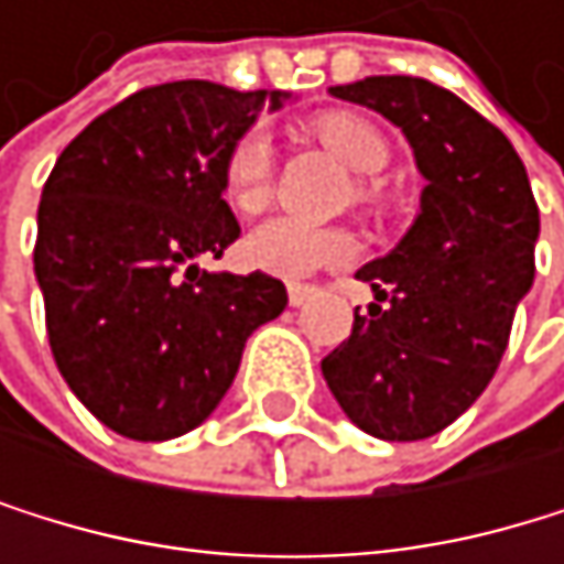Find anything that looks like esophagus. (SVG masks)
I'll use <instances>...</instances> for the list:
<instances>
[{
  "instance_id": "34e87169",
  "label": "esophagus",
  "mask_w": 564,
  "mask_h": 564,
  "mask_svg": "<svg viewBox=\"0 0 564 564\" xmlns=\"http://www.w3.org/2000/svg\"><path fill=\"white\" fill-rule=\"evenodd\" d=\"M314 288H307V284H291L288 288V301H291V307H304L307 301H314Z\"/></svg>"
}]
</instances>
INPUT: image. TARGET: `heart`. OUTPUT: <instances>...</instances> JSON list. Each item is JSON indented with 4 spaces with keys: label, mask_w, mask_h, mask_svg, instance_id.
I'll return each mask as SVG.
<instances>
[{
    "label": "heart",
    "mask_w": 564,
    "mask_h": 564,
    "mask_svg": "<svg viewBox=\"0 0 564 564\" xmlns=\"http://www.w3.org/2000/svg\"><path fill=\"white\" fill-rule=\"evenodd\" d=\"M314 131L358 175H376L389 165L386 134L358 115H324L317 118ZM223 188H226L229 206H236L240 213H253L270 199L273 141L267 131L260 128L247 131L232 144L226 159V172H223ZM365 196H372V192L365 188ZM243 253L263 273L284 276V280H304L317 270L345 263L355 253V243L341 229L311 226L291 216H273L260 223L257 229H250V236L243 240Z\"/></svg>",
    "instance_id": "obj_1"
}]
</instances>
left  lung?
<instances>
[{"label":"left lung","instance_id":"8db88e82","mask_svg":"<svg viewBox=\"0 0 564 564\" xmlns=\"http://www.w3.org/2000/svg\"><path fill=\"white\" fill-rule=\"evenodd\" d=\"M402 128L426 178L399 247L355 276L376 301L321 361L345 416L409 443L446 430L497 372L518 301L534 280L538 206L501 128L423 77L332 87Z\"/></svg>","mask_w":564,"mask_h":564}]
</instances>
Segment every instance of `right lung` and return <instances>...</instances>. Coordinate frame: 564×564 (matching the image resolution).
Masks as SVG:
<instances>
[{"instance_id": "obj_1", "label": "right lung", "mask_w": 564, "mask_h": 564, "mask_svg": "<svg viewBox=\"0 0 564 564\" xmlns=\"http://www.w3.org/2000/svg\"><path fill=\"white\" fill-rule=\"evenodd\" d=\"M280 90L209 80L144 87L56 159L36 213L33 270L59 376L115 433L196 430L236 379L247 338L288 307L267 273H213L240 236L223 199L232 144Z\"/></svg>"}]
</instances>
